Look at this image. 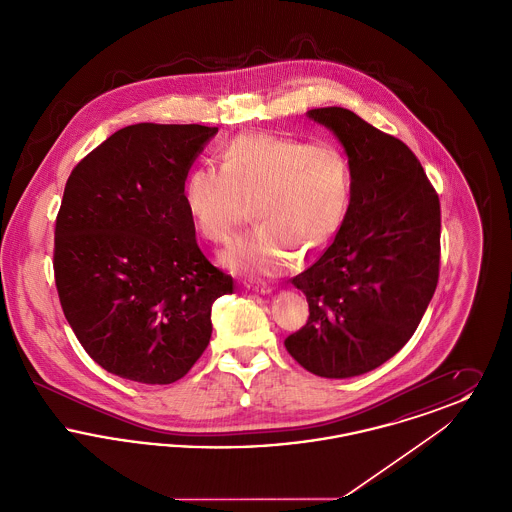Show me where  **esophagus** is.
<instances>
[{"label":"esophagus","mask_w":512,"mask_h":512,"mask_svg":"<svg viewBox=\"0 0 512 512\" xmlns=\"http://www.w3.org/2000/svg\"><path fill=\"white\" fill-rule=\"evenodd\" d=\"M245 288L257 293L270 292V286H268L267 282H247V284H245Z\"/></svg>","instance_id":"1"}]
</instances>
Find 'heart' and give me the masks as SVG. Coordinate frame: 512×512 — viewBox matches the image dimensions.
Instances as JSON below:
<instances>
[{
  "label": "heart",
  "mask_w": 512,
  "mask_h": 512,
  "mask_svg": "<svg viewBox=\"0 0 512 512\" xmlns=\"http://www.w3.org/2000/svg\"><path fill=\"white\" fill-rule=\"evenodd\" d=\"M219 165L188 172L182 197L197 232L215 245L234 242L253 205L257 226L222 255L236 272L278 274L295 253L330 244L347 217L353 171L332 142L244 134L220 151Z\"/></svg>",
  "instance_id": "1"
}]
</instances>
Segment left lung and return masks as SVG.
I'll return each mask as SVG.
<instances>
[{
	"mask_svg": "<svg viewBox=\"0 0 512 512\" xmlns=\"http://www.w3.org/2000/svg\"><path fill=\"white\" fill-rule=\"evenodd\" d=\"M353 171L347 217L315 265L292 278L309 318L284 345L305 370L351 378L384 365L426 313L439 278L438 192L413 151L343 107L311 109Z\"/></svg>",
	"mask_w": 512,
	"mask_h": 512,
	"instance_id": "left-lung-1",
	"label": "left lung"
}]
</instances>
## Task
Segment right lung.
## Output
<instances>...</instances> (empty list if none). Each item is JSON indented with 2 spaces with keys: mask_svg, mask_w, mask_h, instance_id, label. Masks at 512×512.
I'll use <instances>...</instances> for the list:
<instances>
[{
  "mask_svg": "<svg viewBox=\"0 0 512 512\" xmlns=\"http://www.w3.org/2000/svg\"><path fill=\"white\" fill-rule=\"evenodd\" d=\"M201 124L121 128L74 167L55 219L53 272L74 336L107 372L172 384L211 340V307L234 292L199 249L182 197Z\"/></svg>",
  "mask_w": 512,
  "mask_h": 512,
  "instance_id": "1",
  "label": "right lung"
}]
</instances>
